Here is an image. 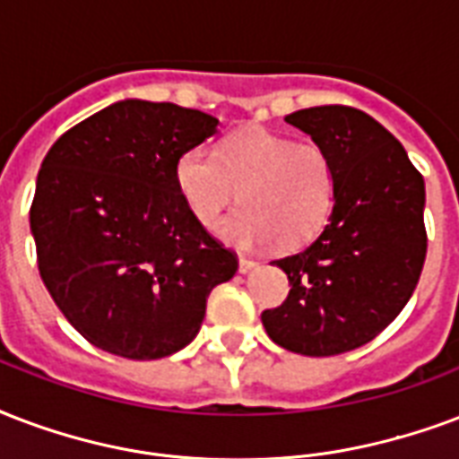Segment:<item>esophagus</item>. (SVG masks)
<instances>
[{"label": "esophagus", "mask_w": 459, "mask_h": 459, "mask_svg": "<svg viewBox=\"0 0 459 459\" xmlns=\"http://www.w3.org/2000/svg\"><path fill=\"white\" fill-rule=\"evenodd\" d=\"M255 267H257V262H255L253 257H240V260H238V269H240L243 274H247V272Z\"/></svg>", "instance_id": "esophagus-1"}]
</instances>
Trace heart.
<instances>
[{"label": "heart", "instance_id": "obj_1", "mask_svg": "<svg viewBox=\"0 0 459 459\" xmlns=\"http://www.w3.org/2000/svg\"><path fill=\"white\" fill-rule=\"evenodd\" d=\"M175 185L206 230L219 226L240 190L243 209L221 229L230 245L299 250L330 221L337 170L320 144L255 129L229 136L216 152L187 149L175 166Z\"/></svg>", "mask_w": 459, "mask_h": 459}]
</instances>
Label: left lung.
Returning <instances> with one entry per match:
<instances>
[{"label": "left lung", "mask_w": 459, "mask_h": 459, "mask_svg": "<svg viewBox=\"0 0 459 459\" xmlns=\"http://www.w3.org/2000/svg\"><path fill=\"white\" fill-rule=\"evenodd\" d=\"M286 122L330 153L337 197L323 233L274 260L291 291L262 313V325L293 354H344L376 339L419 284L429 243L424 178L404 146L363 110L320 105L286 115Z\"/></svg>", "instance_id": "8db88e82"}]
</instances>
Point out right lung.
Segmentation results:
<instances>
[{"label":"right lung","instance_id":"add662e5","mask_svg":"<svg viewBox=\"0 0 459 459\" xmlns=\"http://www.w3.org/2000/svg\"><path fill=\"white\" fill-rule=\"evenodd\" d=\"M219 120L175 103L120 100L66 129L45 156L30 233L45 289L91 344L132 361L197 337L206 299L238 257L199 226L175 185Z\"/></svg>","mask_w":459,"mask_h":459}]
</instances>
